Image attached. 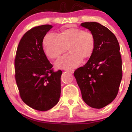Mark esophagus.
Masks as SVG:
<instances>
[{"mask_svg": "<svg viewBox=\"0 0 132 132\" xmlns=\"http://www.w3.org/2000/svg\"><path fill=\"white\" fill-rule=\"evenodd\" d=\"M65 71H68V72L71 73V74H73V73H74V71H75V70H73V69H66Z\"/></svg>", "mask_w": 132, "mask_h": 132, "instance_id": "34e87169", "label": "esophagus"}]
</instances>
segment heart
Masks as SVG:
<instances>
[{"label":"heart","mask_w":132,"mask_h":132,"mask_svg":"<svg viewBox=\"0 0 132 132\" xmlns=\"http://www.w3.org/2000/svg\"><path fill=\"white\" fill-rule=\"evenodd\" d=\"M43 46L46 55L52 59L63 53L68 47L69 53L56 62L57 68L73 69L79 66L82 60L93 55L95 39L93 33L77 28H70L61 31L58 35L48 33L44 37Z\"/></svg>","instance_id":"1"}]
</instances>
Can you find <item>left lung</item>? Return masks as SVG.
<instances>
[{
	"label": "left lung",
	"instance_id": "left-lung-1",
	"mask_svg": "<svg viewBox=\"0 0 132 132\" xmlns=\"http://www.w3.org/2000/svg\"><path fill=\"white\" fill-rule=\"evenodd\" d=\"M81 26L94 35L93 55L74 72L83 101L93 108L100 109L113 101L122 78L119 42L106 27L97 22H86Z\"/></svg>",
	"mask_w": 132,
	"mask_h": 132
}]
</instances>
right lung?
I'll list each match as a JSON object with an SVG mask.
<instances>
[{"label":"right lung","instance_id":"right-lung-1","mask_svg":"<svg viewBox=\"0 0 132 132\" xmlns=\"http://www.w3.org/2000/svg\"><path fill=\"white\" fill-rule=\"evenodd\" d=\"M52 27L45 24L28 31L19 42L14 61L20 95L24 103L37 111L50 110L61 96L62 71H53L42 47L44 37Z\"/></svg>","mask_w":132,"mask_h":132}]
</instances>
